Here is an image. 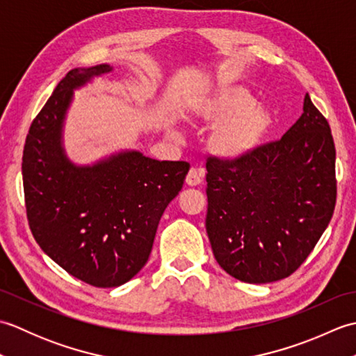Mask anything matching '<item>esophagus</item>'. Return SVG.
<instances>
[{"label": "esophagus", "instance_id": "esophagus-1", "mask_svg": "<svg viewBox=\"0 0 356 356\" xmlns=\"http://www.w3.org/2000/svg\"><path fill=\"white\" fill-rule=\"evenodd\" d=\"M202 177H203V171L191 168L186 174L185 182H186L188 186H197V185L202 184Z\"/></svg>", "mask_w": 356, "mask_h": 356}]
</instances>
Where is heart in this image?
<instances>
[{"label": "heart", "mask_w": 356, "mask_h": 356, "mask_svg": "<svg viewBox=\"0 0 356 356\" xmlns=\"http://www.w3.org/2000/svg\"><path fill=\"white\" fill-rule=\"evenodd\" d=\"M193 116L213 124L208 149L222 161L237 162L259 149L274 125V115L248 88L223 82L214 92L199 97L193 105Z\"/></svg>", "instance_id": "1"}]
</instances>
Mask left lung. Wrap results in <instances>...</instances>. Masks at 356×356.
Instances as JSON below:
<instances>
[{
    "label": "left lung",
    "instance_id": "obj_1",
    "mask_svg": "<svg viewBox=\"0 0 356 356\" xmlns=\"http://www.w3.org/2000/svg\"><path fill=\"white\" fill-rule=\"evenodd\" d=\"M207 171L205 225L222 269L252 284L297 270L337 202L334 138L309 95L303 115L282 139L243 161L209 157Z\"/></svg>",
    "mask_w": 356,
    "mask_h": 356
}]
</instances>
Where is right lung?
Here are the masks:
<instances>
[{
  "label": "right lung",
  "instance_id": "1",
  "mask_svg": "<svg viewBox=\"0 0 356 356\" xmlns=\"http://www.w3.org/2000/svg\"><path fill=\"white\" fill-rule=\"evenodd\" d=\"M113 70L73 69L32 125L22 153L29 226L36 243L70 275L96 287L127 283L145 266L157 225L182 190L188 162L125 149L76 165L63 145L73 92Z\"/></svg>",
  "mask_w": 356,
  "mask_h": 356
}]
</instances>
